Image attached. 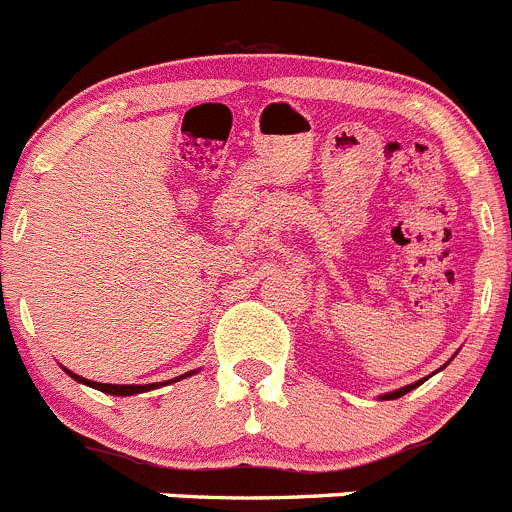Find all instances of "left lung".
Masks as SVG:
<instances>
[{"label": "left lung", "instance_id": "1", "mask_svg": "<svg viewBox=\"0 0 512 512\" xmlns=\"http://www.w3.org/2000/svg\"><path fill=\"white\" fill-rule=\"evenodd\" d=\"M418 385H423V380L413 382V385H405V388L395 390V393H388V395H382V400H395V398H403V395H405V393H410V390H415V388H418Z\"/></svg>", "mask_w": 512, "mask_h": 512}]
</instances>
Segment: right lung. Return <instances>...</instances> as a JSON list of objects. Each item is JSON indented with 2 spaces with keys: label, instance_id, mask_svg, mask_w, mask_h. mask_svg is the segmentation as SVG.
I'll list each match as a JSON object with an SVG mask.
<instances>
[{
  "label": "right lung",
  "instance_id": "1",
  "mask_svg": "<svg viewBox=\"0 0 512 512\" xmlns=\"http://www.w3.org/2000/svg\"><path fill=\"white\" fill-rule=\"evenodd\" d=\"M67 375L69 377H74V380L77 382H82V385H89V388H94V390H102V393H107V395H137V393H147V390H155V388H160L162 382H152V385H107V382H94V380H87V377H79V375H74V372H69L67 370ZM187 375H192V372H187ZM187 375H180V377H175V380H182V377H187ZM170 382V380H167Z\"/></svg>",
  "mask_w": 512,
  "mask_h": 512
}]
</instances>
